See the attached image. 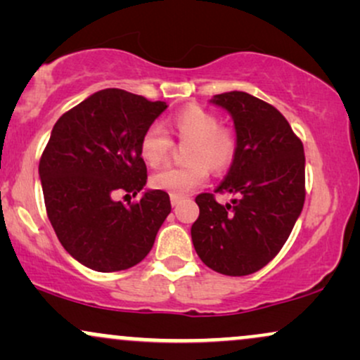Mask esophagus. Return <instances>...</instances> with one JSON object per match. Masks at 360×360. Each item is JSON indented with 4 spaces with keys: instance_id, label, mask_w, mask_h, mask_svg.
<instances>
[{
    "instance_id": "obj_1",
    "label": "esophagus",
    "mask_w": 360,
    "mask_h": 360,
    "mask_svg": "<svg viewBox=\"0 0 360 360\" xmlns=\"http://www.w3.org/2000/svg\"><path fill=\"white\" fill-rule=\"evenodd\" d=\"M181 201H183V198H179V196H171V205L172 206H177L181 203Z\"/></svg>"
}]
</instances>
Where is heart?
Masks as SVG:
<instances>
[{
  "label": "heart",
  "instance_id": "1",
  "mask_svg": "<svg viewBox=\"0 0 360 360\" xmlns=\"http://www.w3.org/2000/svg\"><path fill=\"white\" fill-rule=\"evenodd\" d=\"M167 131L179 142H189L186 166H169L150 177V186L171 196H186L214 172L232 166L237 155L238 139L230 128L220 127V118L203 106H186L167 120ZM172 140L166 130L152 125L140 139V157L150 167H157L171 154Z\"/></svg>",
  "mask_w": 360,
  "mask_h": 360
}]
</instances>
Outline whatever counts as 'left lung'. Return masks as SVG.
<instances>
[{"instance_id": "left-lung-1", "label": "left lung", "mask_w": 360, "mask_h": 360, "mask_svg": "<svg viewBox=\"0 0 360 360\" xmlns=\"http://www.w3.org/2000/svg\"><path fill=\"white\" fill-rule=\"evenodd\" d=\"M212 103L232 115L238 139L232 167L214 193L235 198L220 205L213 193L198 194L193 245L210 269L247 276L279 254L303 210V143L274 106L249 93L217 94Z\"/></svg>"}]
</instances>
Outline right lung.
I'll return each instance as SVG.
<instances>
[{"label": "right lung", "instance_id": "obj_1", "mask_svg": "<svg viewBox=\"0 0 360 360\" xmlns=\"http://www.w3.org/2000/svg\"><path fill=\"white\" fill-rule=\"evenodd\" d=\"M167 108L123 89H103L65 111L40 157L45 210L65 250L98 272L125 271L146 259L171 213L164 191L123 205L147 183L140 139Z\"/></svg>", "mask_w": 360, "mask_h": 360}]
</instances>
